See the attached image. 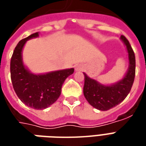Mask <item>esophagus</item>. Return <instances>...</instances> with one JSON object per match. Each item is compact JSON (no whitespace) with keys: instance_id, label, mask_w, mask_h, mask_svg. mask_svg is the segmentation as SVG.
I'll return each instance as SVG.
<instances>
[{"instance_id":"34e87169","label":"esophagus","mask_w":146,"mask_h":146,"mask_svg":"<svg viewBox=\"0 0 146 146\" xmlns=\"http://www.w3.org/2000/svg\"><path fill=\"white\" fill-rule=\"evenodd\" d=\"M83 69H84V66H81V65H78V66H76V71H80V70H82Z\"/></svg>"}]
</instances>
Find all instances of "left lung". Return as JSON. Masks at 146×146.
<instances>
[{
  "instance_id": "obj_1",
  "label": "left lung",
  "mask_w": 146,
  "mask_h": 146,
  "mask_svg": "<svg viewBox=\"0 0 146 146\" xmlns=\"http://www.w3.org/2000/svg\"><path fill=\"white\" fill-rule=\"evenodd\" d=\"M128 53L129 66L127 73L119 81L106 85L89 77L85 73L84 95L93 107L106 111L122 102L131 89L135 76V56L131 46L124 36H120Z\"/></svg>"
}]
</instances>
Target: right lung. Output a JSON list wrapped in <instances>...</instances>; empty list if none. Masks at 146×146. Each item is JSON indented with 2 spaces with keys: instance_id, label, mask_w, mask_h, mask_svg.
<instances>
[{
  "instance_id": "1",
  "label": "right lung",
  "mask_w": 146,
  "mask_h": 146,
  "mask_svg": "<svg viewBox=\"0 0 146 146\" xmlns=\"http://www.w3.org/2000/svg\"><path fill=\"white\" fill-rule=\"evenodd\" d=\"M39 36L35 33L23 39L15 48L11 58V79L16 95L24 104L35 110L49 107L61 95L65 80L73 74V68L34 74L25 66L23 49L28 40Z\"/></svg>"
}]
</instances>
